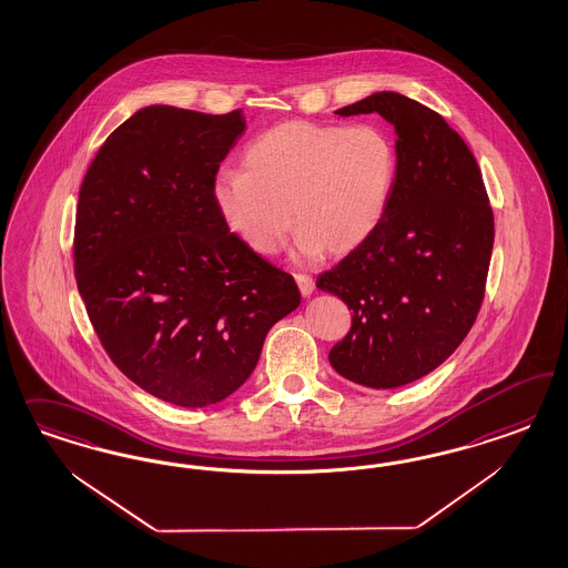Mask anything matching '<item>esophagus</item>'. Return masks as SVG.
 <instances>
[{"label": "esophagus", "mask_w": 568, "mask_h": 568, "mask_svg": "<svg viewBox=\"0 0 568 568\" xmlns=\"http://www.w3.org/2000/svg\"><path fill=\"white\" fill-rule=\"evenodd\" d=\"M295 283H297V287H300V293H302L304 297H310V295H312V292H314V281H312V276L295 275Z\"/></svg>", "instance_id": "esophagus-1"}]
</instances>
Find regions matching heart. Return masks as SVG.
Wrapping results in <instances>:
<instances>
[{"mask_svg":"<svg viewBox=\"0 0 568 568\" xmlns=\"http://www.w3.org/2000/svg\"><path fill=\"white\" fill-rule=\"evenodd\" d=\"M243 162L247 171L219 174L212 200L226 229L262 256L281 247L293 219L302 254L354 252L396 185V145L373 124L283 122L254 139Z\"/></svg>","mask_w":568,"mask_h":568,"instance_id":"obj_1","label":"heart"}]
</instances>
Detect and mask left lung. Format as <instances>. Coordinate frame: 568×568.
Instances as JSON below:
<instances>
[{"label": "left lung", "instance_id": "left-lung-1", "mask_svg": "<svg viewBox=\"0 0 568 568\" xmlns=\"http://www.w3.org/2000/svg\"><path fill=\"white\" fill-rule=\"evenodd\" d=\"M373 112L396 131V185L373 235L318 276L316 287L352 310V328L333 345L331 366L352 383L394 389L429 375L473 327L494 214L475 155L437 112L378 91L335 114Z\"/></svg>", "mask_w": 568, "mask_h": 568}]
</instances>
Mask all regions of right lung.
Masks as SVG:
<instances>
[{
    "label": "right lung",
    "mask_w": 568,
    "mask_h": 568,
    "mask_svg": "<svg viewBox=\"0 0 568 568\" xmlns=\"http://www.w3.org/2000/svg\"><path fill=\"white\" fill-rule=\"evenodd\" d=\"M243 131L241 110L145 105L105 139L79 191L74 275L89 321L122 375L183 408L235 394L302 302L214 206Z\"/></svg>",
    "instance_id": "1"
}]
</instances>
